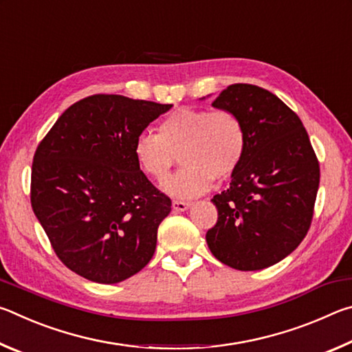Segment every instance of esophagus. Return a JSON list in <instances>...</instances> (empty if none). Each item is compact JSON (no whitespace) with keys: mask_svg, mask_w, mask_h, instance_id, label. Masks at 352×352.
<instances>
[{"mask_svg":"<svg viewBox=\"0 0 352 352\" xmlns=\"http://www.w3.org/2000/svg\"><path fill=\"white\" fill-rule=\"evenodd\" d=\"M189 206H190L189 201H182V200L172 201V208H174V211H186Z\"/></svg>","mask_w":352,"mask_h":352,"instance_id":"obj_1","label":"esophagus"}]
</instances>
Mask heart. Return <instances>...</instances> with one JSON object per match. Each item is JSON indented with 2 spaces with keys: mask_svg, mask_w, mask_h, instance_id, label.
<instances>
[{
  "mask_svg": "<svg viewBox=\"0 0 352 352\" xmlns=\"http://www.w3.org/2000/svg\"><path fill=\"white\" fill-rule=\"evenodd\" d=\"M247 153V130L239 115L228 109L170 111L158 124V133L142 132L133 146L140 169L155 182H164L180 155L183 168L164 183L178 199L197 197L212 178L226 180L239 169Z\"/></svg>",
  "mask_w": 352,
  "mask_h": 352,
  "instance_id": "1",
  "label": "heart"
}]
</instances>
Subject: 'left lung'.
<instances>
[{"instance_id": "left-lung-1", "label": "left lung", "mask_w": 352, "mask_h": 352, "mask_svg": "<svg viewBox=\"0 0 352 352\" xmlns=\"http://www.w3.org/2000/svg\"><path fill=\"white\" fill-rule=\"evenodd\" d=\"M212 105L239 115L247 153L216 194L217 222L206 233L216 259L236 270L267 269L305 239L314 217L320 164L301 119L264 88L234 83Z\"/></svg>"}]
</instances>
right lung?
<instances>
[{"mask_svg": "<svg viewBox=\"0 0 352 352\" xmlns=\"http://www.w3.org/2000/svg\"><path fill=\"white\" fill-rule=\"evenodd\" d=\"M170 104L93 94L62 113L35 151L31 205L69 270L116 284L148 264L172 201L140 169L138 135Z\"/></svg>", "mask_w": 352, "mask_h": 352, "instance_id": "right-lung-1", "label": "right lung"}]
</instances>
